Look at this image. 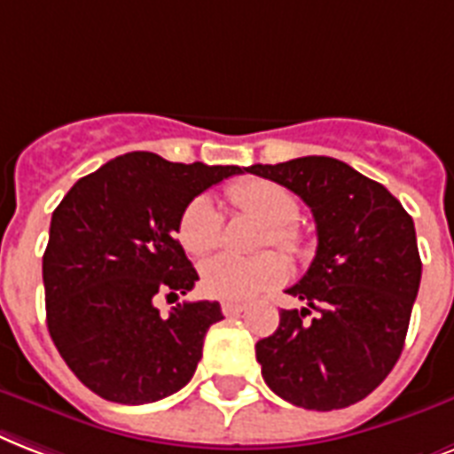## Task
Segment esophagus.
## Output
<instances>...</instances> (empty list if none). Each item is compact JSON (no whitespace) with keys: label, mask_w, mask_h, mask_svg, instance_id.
Segmentation results:
<instances>
[{"label":"esophagus","mask_w":454,"mask_h":454,"mask_svg":"<svg viewBox=\"0 0 454 454\" xmlns=\"http://www.w3.org/2000/svg\"><path fill=\"white\" fill-rule=\"evenodd\" d=\"M246 305L244 303H234V301H224L223 303V312L227 315V317H234V315H239V312H244Z\"/></svg>","instance_id":"1"}]
</instances>
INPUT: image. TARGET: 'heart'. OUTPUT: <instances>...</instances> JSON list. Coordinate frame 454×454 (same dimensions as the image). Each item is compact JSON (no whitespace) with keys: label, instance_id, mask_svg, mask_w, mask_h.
Returning a JSON list of instances; mask_svg holds the SVG:
<instances>
[{"label":"heart","instance_id":"1","mask_svg":"<svg viewBox=\"0 0 454 454\" xmlns=\"http://www.w3.org/2000/svg\"><path fill=\"white\" fill-rule=\"evenodd\" d=\"M227 201L231 208L255 217L265 224L262 244L279 246L284 251H298V237L294 220L301 203L296 194L272 179H241L227 187ZM223 217L208 196H199L189 203L179 217L177 237L184 251L192 255H206L220 244ZM286 277V262L277 253L258 255H215L203 262L201 289L223 301H248L262 291L272 289Z\"/></svg>","mask_w":454,"mask_h":454}]
</instances>
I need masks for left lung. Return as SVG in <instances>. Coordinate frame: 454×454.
Instances as JSON below:
<instances>
[{"instance_id": "1", "label": "left lung", "mask_w": 454, "mask_h": 454, "mask_svg": "<svg viewBox=\"0 0 454 454\" xmlns=\"http://www.w3.org/2000/svg\"><path fill=\"white\" fill-rule=\"evenodd\" d=\"M246 170L301 196L317 224L315 260L286 289L305 308L279 312L277 332L255 343L262 379L305 410L355 405L391 374L405 346L421 282L412 217L384 184L336 158ZM310 309L318 317L305 320Z\"/></svg>"}]
</instances>
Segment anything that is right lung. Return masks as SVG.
<instances>
[{"mask_svg": "<svg viewBox=\"0 0 454 454\" xmlns=\"http://www.w3.org/2000/svg\"><path fill=\"white\" fill-rule=\"evenodd\" d=\"M244 170L132 151L77 179L56 206L42 258L47 326L90 391L144 405L194 377L220 303H177L160 317L153 301L184 296L199 279L175 239L184 208Z\"/></svg>", "mask_w": 454, "mask_h": 454, "instance_id": "1", "label": "right lung"}]
</instances>
